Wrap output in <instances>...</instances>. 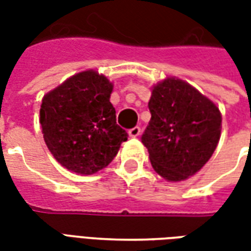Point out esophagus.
<instances>
[{
  "label": "esophagus",
  "mask_w": 251,
  "mask_h": 251,
  "mask_svg": "<svg viewBox=\"0 0 251 251\" xmlns=\"http://www.w3.org/2000/svg\"><path fill=\"white\" fill-rule=\"evenodd\" d=\"M140 133H141V129H140L138 126H136V127H133V129L129 130V137H131V138H136V137L140 136Z\"/></svg>",
  "instance_id": "1"
}]
</instances>
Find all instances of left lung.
Returning a JSON list of instances; mask_svg holds the SVG:
<instances>
[{
    "label": "left lung",
    "instance_id": "left-lung-1",
    "mask_svg": "<svg viewBox=\"0 0 251 251\" xmlns=\"http://www.w3.org/2000/svg\"><path fill=\"white\" fill-rule=\"evenodd\" d=\"M148 106L152 118L142 134V144L153 169L171 183L198 174L221 138L219 107L176 76L153 86Z\"/></svg>",
    "mask_w": 251,
    "mask_h": 251
}]
</instances>
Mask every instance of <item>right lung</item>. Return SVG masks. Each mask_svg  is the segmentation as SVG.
<instances>
[{
  "instance_id": "add662e5",
  "label": "right lung",
  "mask_w": 251,
  "mask_h": 251,
  "mask_svg": "<svg viewBox=\"0 0 251 251\" xmlns=\"http://www.w3.org/2000/svg\"><path fill=\"white\" fill-rule=\"evenodd\" d=\"M113 83L95 70L77 72L43 97V137L57 163L77 175L106 168L127 140L110 102Z\"/></svg>"
}]
</instances>
